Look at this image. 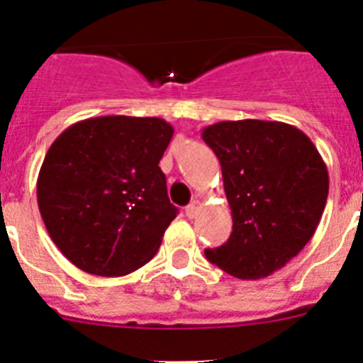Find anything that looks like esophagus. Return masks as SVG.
Segmentation results:
<instances>
[{"label":"esophagus","mask_w":363,"mask_h":363,"mask_svg":"<svg viewBox=\"0 0 363 363\" xmlns=\"http://www.w3.org/2000/svg\"><path fill=\"white\" fill-rule=\"evenodd\" d=\"M201 209V201L200 200H194V201H191V203L187 205V207H185V214H187V218H196L198 216V211Z\"/></svg>","instance_id":"34e87169"}]
</instances>
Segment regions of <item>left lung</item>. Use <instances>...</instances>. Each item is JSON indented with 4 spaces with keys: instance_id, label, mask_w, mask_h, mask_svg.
Wrapping results in <instances>:
<instances>
[{
    "instance_id": "8db88e82",
    "label": "left lung",
    "mask_w": 363,
    "mask_h": 363,
    "mask_svg": "<svg viewBox=\"0 0 363 363\" xmlns=\"http://www.w3.org/2000/svg\"><path fill=\"white\" fill-rule=\"evenodd\" d=\"M201 138L220 160L233 214L229 240L205 256L242 280L269 277L318 227L329 192L325 162L307 134L281 121H218Z\"/></svg>"
}]
</instances>
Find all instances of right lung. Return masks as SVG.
I'll return each instance as SVG.
<instances>
[{
  "label": "right lung",
  "mask_w": 363,
  "mask_h": 363,
  "mask_svg": "<svg viewBox=\"0 0 363 363\" xmlns=\"http://www.w3.org/2000/svg\"><path fill=\"white\" fill-rule=\"evenodd\" d=\"M172 134L162 118L98 116L54 140L38 176V207L70 264L123 277L152 259L178 213L158 167Z\"/></svg>",
  "instance_id": "obj_1"
}]
</instances>
